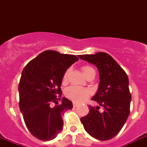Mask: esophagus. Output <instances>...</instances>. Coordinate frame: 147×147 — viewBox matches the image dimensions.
I'll list each match as a JSON object with an SVG mask.
<instances>
[{
    "label": "esophagus",
    "mask_w": 147,
    "mask_h": 147,
    "mask_svg": "<svg viewBox=\"0 0 147 147\" xmlns=\"http://www.w3.org/2000/svg\"><path fill=\"white\" fill-rule=\"evenodd\" d=\"M72 105H73L74 107H77V106H78V104H77V103H76V102H72Z\"/></svg>",
    "instance_id": "34e87169"
}]
</instances>
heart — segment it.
I'll list each match as a JSON object with an SVG mask.
<instances>
[{
  "label": "heart",
  "mask_w": 147,
  "mask_h": 147,
  "mask_svg": "<svg viewBox=\"0 0 147 147\" xmlns=\"http://www.w3.org/2000/svg\"><path fill=\"white\" fill-rule=\"evenodd\" d=\"M82 70L83 74L85 77H87L88 75L92 74V72H94V69L89 65H84L82 68ZM69 75V69H67L62 76V84H66L67 82H68ZM65 95L67 98H69L74 102H82L89 98L90 95H91V92H90V90L86 89V88L71 86V87L66 88V90L65 91Z\"/></svg>",
  "instance_id": "1"
}]
</instances>
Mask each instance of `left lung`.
Returning a JSON list of instances; mask_svg holds the SVG:
<instances>
[{
	"instance_id": "1",
	"label": "left lung",
	"mask_w": 147,
	"mask_h": 147,
	"mask_svg": "<svg viewBox=\"0 0 147 147\" xmlns=\"http://www.w3.org/2000/svg\"><path fill=\"white\" fill-rule=\"evenodd\" d=\"M78 57L96 65L100 75L99 88L92 98L100 106L88 105L89 112L81 121L92 137L108 140L121 131L130 114L131 94L127 75L107 53L100 52Z\"/></svg>"
}]
</instances>
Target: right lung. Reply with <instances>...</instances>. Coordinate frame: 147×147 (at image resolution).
<instances>
[{"label": "right lung", "instance_id": "add662e5", "mask_svg": "<svg viewBox=\"0 0 147 147\" xmlns=\"http://www.w3.org/2000/svg\"><path fill=\"white\" fill-rule=\"evenodd\" d=\"M78 58L46 50L27 63L22 71L19 86V107L29 131L37 139H54L63 125L62 114L71 109V100L63 98V74ZM53 103L56 105L52 106Z\"/></svg>", "mask_w": 147, "mask_h": 147}]
</instances>
